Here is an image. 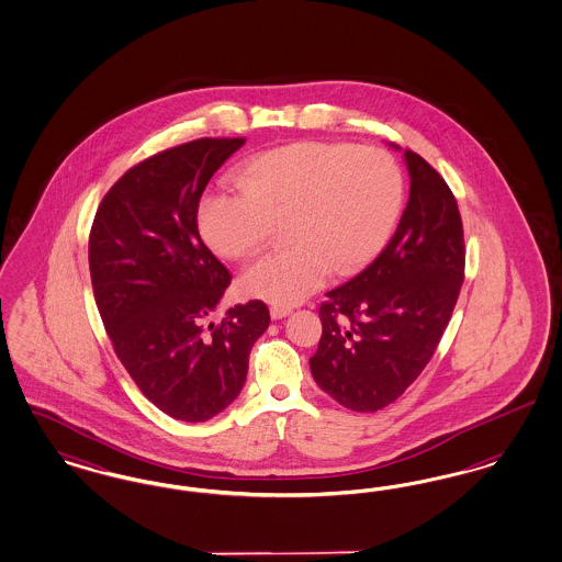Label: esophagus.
<instances>
[{"label":"esophagus","mask_w":562,"mask_h":562,"mask_svg":"<svg viewBox=\"0 0 562 562\" xmlns=\"http://www.w3.org/2000/svg\"><path fill=\"white\" fill-rule=\"evenodd\" d=\"M290 312L291 308H285V306H271V316L274 318V321H279V318H285Z\"/></svg>","instance_id":"esophagus-1"}]
</instances>
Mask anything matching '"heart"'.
I'll return each mask as SVG.
<instances>
[{
    "label": "heart",
    "instance_id": "b5f03b06",
    "mask_svg": "<svg viewBox=\"0 0 562 562\" xmlns=\"http://www.w3.org/2000/svg\"><path fill=\"white\" fill-rule=\"evenodd\" d=\"M241 191H210L198 225L212 250L250 258L288 221L293 246L269 251L241 277V290L291 306L318 290L333 271L367 267L394 233L404 177L374 147L300 142L250 158L237 175Z\"/></svg>",
    "mask_w": 562,
    "mask_h": 562
}]
</instances>
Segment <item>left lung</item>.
Segmentation results:
<instances>
[{
	"label": "left lung",
	"instance_id": "8db88e82",
	"mask_svg": "<svg viewBox=\"0 0 562 562\" xmlns=\"http://www.w3.org/2000/svg\"><path fill=\"white\" fill-rule=\"evenodd\" d=\"M411 195L394 237L373 262L321 304L314 381L356 413L406 392L436 352L464 279L457 198L436 168L404 149Z\"/></svg>",
	"mask_w": 562,
	"mask_h": 562
}]
</instances>
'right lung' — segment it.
Wrapping results in <instances>:
<instances>
[{"label": "right lung", "mask_w": 562, "mask_h": 562, "mask_svg": "<svg viewBox=\"0 0 562 562\" xmlns=\"http://www.w3.org/2000/svg\"><path fill=\"white\" fill-rule=\"evenodd\" d=\"M244 144L204 137L126 170L89 235L91 285L114 352L142 394L177 420L202 423L229 406L271 323L260 300L210 323L231 274L200 237L198 206Z\"/></svg>", "instance_id": "add662e5"}]
</instances>
